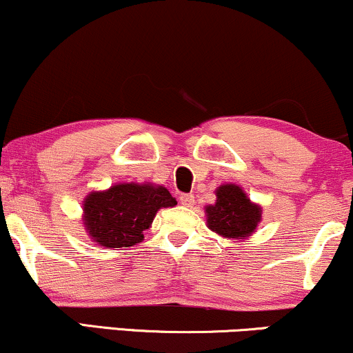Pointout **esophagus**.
Masks as SVG:
<instances>
[{"instance_id": "obj_1", "label": "esophagus", "mask_w": 353, "mask_h": 353, "mask_svg": "<svg viewBox=\"0 0 353 353\" xmlns=\"http://www.w3.org/2000/svg\"><path fill=\"white\" fill-rule=\"evenodd\" d=\"M180 203L183 206H193L194 205V194H192V193H185V194H181L180 196Z\"/></svg>"}]
</instances>
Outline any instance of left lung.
Returning a JSON list of instances; mask_svg holds the SVG:
<instances>
[{
    "label": "left lung",
    "instance_id": "1",
    "mask_svg": "<svg viewBox=\"0 0 353 353\" xmlns=\"http://www.w3.org/2000/svg\"><path fill=\"white\" fill-rule=\"evenodd\" d=\"M216 203L206 206L208 228L225 238H244L254 233L261 221V208L250 201L236 185H221L216 190Z\"/></svg>",
    "mask_w": 353,
    "mask_h": 353
}]
</instances>
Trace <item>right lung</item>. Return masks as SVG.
Instances as JSON below:
<instances>
[{"instance_id":"1","label":"right lung","mask_w":353,"mask_h":353,"mask_svg":"<svg viewBox=\"0 0 353 353\" xmlns=\"http://www.w3.org/2000/svg\"><path fill=\"white\" fill-rule=\"evenodd\" d=\"M176 200L163 186L122 183L107 192L90 193L84 201V225L95 243L105 248H128L143 239L160 208Z\"/></svg>"}]
</instances>
